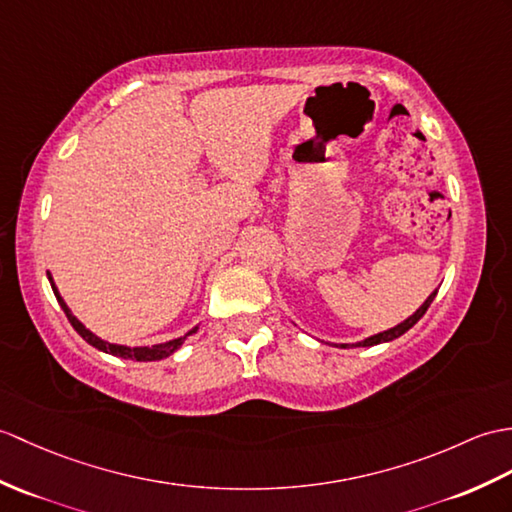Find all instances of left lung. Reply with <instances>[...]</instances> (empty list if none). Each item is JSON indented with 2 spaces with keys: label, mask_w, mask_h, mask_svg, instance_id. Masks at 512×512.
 <instances>
[{
  "label": "left lung",
  "mask_w": 512,
  "mask_h": 512,
  "mask_svg": "<svg viewBox=\"0 0 512 512\" xmlns=\"http://www.w3.org/2000/svg\"><path fill=\"white\" fill-rule=\"evenodd\" d=\"M436 292L438 290H434L430 296H427L425 299V303L419 307L417 312H414L410 318H406L403 320V323H399L397 327H392V329H388V331H382V334H375V336H371V338H366V340H362V342H355V344H351V347H373V344H382V342H390V340H395V338H399V336H403L406 334V331L410 329V327H414L421 320V316L427 312V307L432 305V301H434V296H436ZM342 349H349V344H340Z\"/></svg>",
  "instance_id": "obj_1"
}]
</instances>
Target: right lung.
I'll return each instance as SVG.
<instances>
[{"label":"right lung","instance_id":"obj_1","mask_svg":"<svg viewBox=\"0 0 512 512\" xmlns=\"http://www.w3.org/2000/svg\"><path fill=\"white\" fill-rule=\"evenodd\" d=\"M47 279H50V283H52V290H54V294H56V301L61 303V307H63V312H65V316H67V320L71 323V327H74L78 334L82 336V340H87L91 347H95L98 351H104V353H111V355H117V358H124V360H137V362H154V360H163V358H168V355H172L176 349H181V344L187 340V336H192V334H196L198 331V327H194V329H189L185 336H181V338H174V340H168V342H161V344H152V347H124V344H111V342H106V340H102V338H98L93 334V331H89L85 325L80 323V320L71 314V310L67 307V303L63 301V296L58 294V290H56V285H54V279H52V275L50 272H47Z\"/></svg>","mask_w":512,"mask_h":512}]
</instances>
